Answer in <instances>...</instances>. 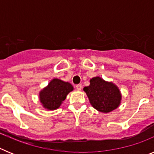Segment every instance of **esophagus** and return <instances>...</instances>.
<instances>
[{
	"mask_svg": "<svg viewBox=\"0 0 154 154\" xmlns=\"http://www.w3.org/2000/svg\"><path fill=\"white\" fill-rule=\"evenodd\" d=\"M75 87H76V89H77V90L80 91L82 89V86L81 84H78V85H76Z\"/></svg>",
	"mask_w": 154,
	"mask_h": 154,
	"instance_id": "obj_1",
	"label": "esophagus"
}]
</instances>
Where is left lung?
I'll list each match as a JSON object with an SVG mask.
<instances>
[{
  "instance_id": "obj_1",
  "label": "left lung",
  "mask_w": 154,
  "mask_h": 154,
  "mask_svg": "<svg viewBox=\"0 0 154 154\" xmlns=\"http://www.w3.org/2000/svg\"><path fill=\"white\" fill-rule=\"evenodd\" d=\"M89 102L94 108L102 112H109L119 106L121 94L112 82H107L100 77L90 80V85L84 88Z\"/></svg>"
}]
</instances>
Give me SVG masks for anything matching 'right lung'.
<instances>
[{
  "label": "right lung",
  "instance_id": "add662e5",
  "mask_svg": "<svg viewBox=\"0 0 154 154\" xmlns=\"http://www.w3.org/2000/svg\"><path fill=\"white\" fill-rule=\"evenodd\" d=\"M73 90L72 85L69 82L54 79L46 88L40 92V100L43 106L48 109L58 108L67 96Z\"/></svg>",
  "mask_w": 154,
  "mask_h": 154
}]
</instances>
